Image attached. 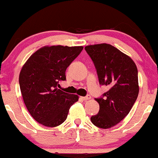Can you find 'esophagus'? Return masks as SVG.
<instances>
[{
  "instance_id": "esophagus-1",
  "label": "esophagus",
  "mask_w": 158,
  "mask_h": 158,
  "mask_svg": "<svg viewBox=\"0 0 158 158\" xmlns=\"http://www.w3.org/2000/svg\"><path fill=\"white\" fill-rule=\"evenodd\" d=\"M82 99L84 100V101H87V100L90 99H91V96H89V95H87L86 96H84V97H82Z\"/></svg>"
}]
</instances>
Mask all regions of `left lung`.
<instances>
[{
  "label": "left lung",
  "instance_id": "8db88e82",
  "mask_svg": "<svg viewBox=\"0 0 158 158\" xmlns=\"http://www.w3.org/2000/svg\"><path fill=\"white\" fill-rule=\"evenodd\" d=\"M97 72L99 84L109 90L99 99V111L91 117L95 126L111 128L128 114L139 95L138 70L129 56L108 44L86 46Z\"/></svg>",
  "mask_w": 158,
  "mask_h": 158
}]
</instances>
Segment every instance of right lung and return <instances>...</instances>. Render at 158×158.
Segmentation results:
<instances>
[{
    "mask_svg": "<svg viewBox=\"0 0 158 158\" xmlns=\"http://www.w3.org/2000/svg\"><path fill=\"white\" fill-rule=\"evenodd\" d=\"M84 47L44 46L28 59L19 73V86L28 112L44 126L57 127L66 120L79 96L59 89L65 71Z\"/></svg>",
    "mask_w": 158,
    "mask_h": 158,
    "instance_id": "right-lung-1",
    "label": "right lung"
}]
</instances>
